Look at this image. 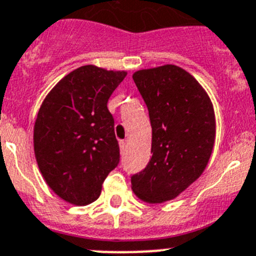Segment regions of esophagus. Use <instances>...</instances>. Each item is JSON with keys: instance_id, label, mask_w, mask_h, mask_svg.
Masks as SVG:
<instances>
[{"instance_id": "1", "label": "esophagus", "mask_w": 256, "mask_h": 256, "mask_svg": "<svg viewBox=\"0 0 256 256\" xmlns=\"http://www.w3.org/2000/svg\"><path fill=\"white\" fill-rule=\"evenodd\" d=\"M119 148H120V154H123L126 150V140H119Z\"/></svg>"}]
</instances>
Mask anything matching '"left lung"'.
Instances as JSON below:
<instances>
[{
	"label": "left lung",
	"mask_w": 256,
	"mask_h": 256,
	"mask_svg": "<svg viewBox=\"0 0 256 256\" xmlns=\"http://www.w3.org/2000/svg\"><path fill=\"white\" fill-rule=\"evenodd\" d=\"M133 80L148 109L152 156L130 179L132 190L146 203H164L207 168L214 146V110L200 84L178 66L140 70Z\"/></svg>",
	"instance_id": "obj_1"
}]
</instances>
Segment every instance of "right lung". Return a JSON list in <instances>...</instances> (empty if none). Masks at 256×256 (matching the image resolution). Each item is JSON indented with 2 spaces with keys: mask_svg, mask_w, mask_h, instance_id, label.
Wrapping results in <instances>:
<instances>
[{
  "mask_svg": "<svg viewBox=\"0 0 256 256\" xmlns=\"http://www.w3.org/2000/svg\"><path fill=\"white\" fill-rule=\"evenodd\" d=\"M126 71L82 66L49 91L34 124V152L44 180L63 200L88 206L119 164L114 118L108 110Z\"/></svg>",
  "mask_w": 256,
  "mask_h": 256,
  "instance_id": "right-lung-1",
  "label": "right lung"
}]
</instances>
